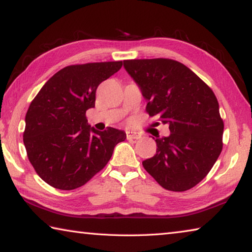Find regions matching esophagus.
Returning a JSON list of instances; mask_svg holds the SVG:
<instances>
[{"instance_id":"obj_1","label":"esophagus","mask_w":252,"mask_h":252,"mask_svg":"<svg viewBox=\"0 0 252 252\" xmlns=\"http://www.w3.org/2000/svg\"><path fill=\"white\" fill-rule=\"evenodd\" d=\"M141 134L139 133V132H135V131H126V138L127 139H139Z\"/></svg>"}]
</instances>
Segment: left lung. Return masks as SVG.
<instances>
[{"instance_id": "1", "label": "left lung", "mask_w": 252, "mask_h": 252, "mask_svg": "<svg viewBox=\"0 0 252 252\" xmlns=\"http://www.w3.org/2000/svg\"><path fill=\"white\" fill-rule=\"evenodd\" d=\"M123 66L148 101L147 112L170 130L156 140L157 152L142 162L144 169L164 189H191L222 150L223 121L215 93L174 60H126Z\"/></svg>"}]
</instances>
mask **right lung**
<instances>
[{
	"mask_svg": "<svg viewBox=\"0 0 252 252\" xmlns=\"http://www.w3.org/2000/svg\"><path fill=\"white\" fill-rule=\"evenodd\" d=\"M122 61L70 65L49 79L29 106L23 142L36 173L60 190L83 186L125 141V131H97L85 113L95 105L99 84L121 69Z\"/></svg>",
	"mask_w": 252,
	"mask_h": 252,
	"instance_id": "right-lung-1",
	"label": "right lung"
}]
</instances>
